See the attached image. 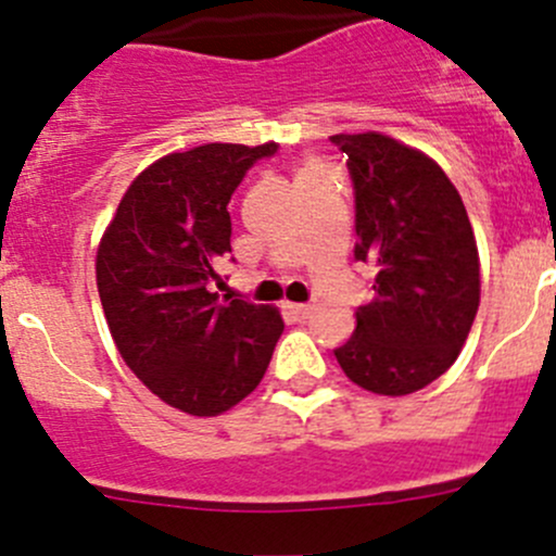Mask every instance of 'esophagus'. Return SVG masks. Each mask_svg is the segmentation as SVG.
I'll return each instance as SVG.
<instances>
[{"instance_id":"1","label":"esophagus","mask_w":556,"mask_h":556,"mask_svg":"<svg viewBox=\"0 0 556 556\" xmlns=\"http://www.w3.org/2000/svg\"><path fill=\"white\" fill-rule=\"evenodd\" d=\"M288 309L295 314V317H301V319H306L312 314V309L314 306L312 304H288Z\"/></svg>"}]
</instances>
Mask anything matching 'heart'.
I'll return each mask as SVG.
<instances>
[{
  "instance_id": "obj_1",
  "label": "heart",
  "mask_w": 556,
  "mask_h": 556,
  "mask_svg": "<svg viewBox=\"0 0 556 556\" xmlns=\"http://www.w3.org/2000/svg\"><path fill=\"white\" fill-rule=\"evenodd\" d=\"M317 169H325V166L317 164V161H304V164L299 166V177H301V174H309V172H317Z\"/></svg>"
}]
</instances>
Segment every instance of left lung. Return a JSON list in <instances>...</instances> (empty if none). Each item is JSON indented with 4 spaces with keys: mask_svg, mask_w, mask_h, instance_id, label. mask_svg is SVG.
Returning <instances> with one entry per match:
<instances>
[{
    "mask_svg": "<svg viewBox=\"0 0 556 556\" xmlns=\"http://www.w3.org/2000/svg\"><path fill=\"white\" fill-rule=\"evenodd\" d=\"M355 182V257L377 268L371 304L333 350L350 382L412 395L450 371L481 299L479 247L463 199L422 150L379 131L336 134Z\"/></svg>",
    "mask_w": 556,
    "mask_h": 556,
    "instance_id": "obj_1",
    "label": "left lung"
}]
</instances>
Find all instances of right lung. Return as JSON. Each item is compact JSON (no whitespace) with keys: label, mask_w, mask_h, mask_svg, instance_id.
I'll return each mask as SVG.
<instances>
[{"label":"right lung","mask_w":556,"mask_h":556,"mask_svg":"<svg viewBox=\"0 0 556 556\" xmlns=\"http://www.w3.org/2000/svg\"><path fill=\"white\" fill-rule=\"evenodd\" d=\"M274 150L210 142L153 161L99 242L97 288L117 352L153 395L193 417L244 401L285 330L277 306L217 304L210 290L231 252V193Z\"/></svg>","instance_id":"1"}]
</instances>
